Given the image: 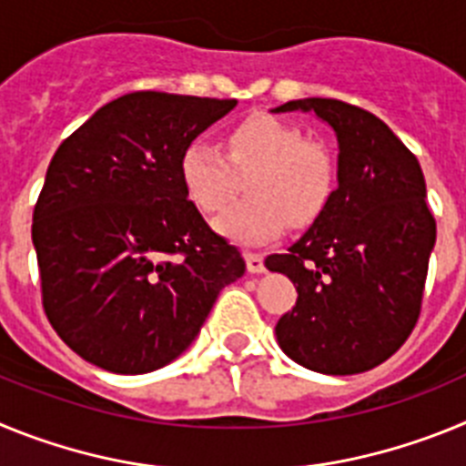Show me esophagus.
Here are the masks:
<instances>
[{
    "mask_svg": "<svg viewBox=\"0 0 466 466\" xmlns=\"http://www.w3.org/2000/svg\"><path fill=\"white\" fill-rule=\"evenodd\" d=\"M245 261H247V270H249V273H252V275H261L263 270H266V263H263L261 254L247 252L245 254Z\"/></svg>",
    "mask_w": 466,
    "mask_h": 466,
    "instance_id": "obj_1",
    "label": "esophagus"
}]
</instances>
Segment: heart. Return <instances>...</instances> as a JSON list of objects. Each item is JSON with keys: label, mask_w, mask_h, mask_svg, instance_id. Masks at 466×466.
<instances>
[{"label": "heart", "mask_w": 466, "mask_h": 466, "mask_svg": "<svg viewBox=\"0 0 466 466\" xmlns=\"http://www.w3.org/2000/svg\"><path fill=\"white\" fill-rule=\"evenodd\" d=\"M249 173L247 200L214 221L226 240L266 245L287 228L310 224L331 196L333 166L322 147L303 142L299 127L270 114H252L230 127L226 154L208 139H193L182 154V184L196 208L217 212L238 188L236 172Z\"/></svg>", "instance_id": "b5f03b06"}]
</instances>
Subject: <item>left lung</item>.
Here are the masks:
<instances>
[{
	"label": "left lung",
	"mask_w": 466,
	"mask_h": 466,
	"mask_svg": "<svg viewBox=\"0 0 466 466\" xmlns=\"http://www.w3.org/2000/svg\"><path fill=\"white\" fill-rule=\"evenodd\" d=\"M273 111H312L339 142L336 191L287 254L266 258V268L299 291L275 336L284 355L310 371H369L418 322L436 242L425 175L401 139L360 106L306 97Z\"/></svg>",
	"instance_id": "left-lung-1"
}]
</instances>
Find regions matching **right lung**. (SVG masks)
<instances>
[{
    "label": "right lung",
    "instance_id": "obj_1",
    "mask_svg": "<svg viewBox=\"0 0 466 466\" xmlns=\"http://www.w3.org/2000/svg\"><path fill=\"white\" fill-rule=\"evenodd\" d=\"M238 100L139 90L53 156L32 242L48 322L111 373H149L196 340L245 258L188 200L182 154Z\"/></svg>",
    "mask_w": 466,
    "mask_h": 466
}]
</instances>
